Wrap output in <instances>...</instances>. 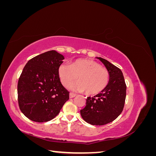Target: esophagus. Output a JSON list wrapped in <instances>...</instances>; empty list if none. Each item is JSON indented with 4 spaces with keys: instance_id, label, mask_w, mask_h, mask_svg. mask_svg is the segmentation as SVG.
<instances>
[{
    "instance_id": "34e87169",
    "label": "esophagus",
    "mask_w": 156,
    "mask_h": 156,
    "mask_svg": "<svg viewBox=\"0 0 156 156\" xmlns=\"http://www.w3.org/2000/svg\"><path fill=\"white\" fill-rule=\"evenodd\" d=\"M75 96H76V94H73L72 92H71L69 94V98H74Z\"/></svg>"
}]
</instances>
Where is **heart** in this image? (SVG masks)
I'll return each mask as SVG.
<instances>
[{
  "label": "heart",
  "mask_w": 156,
  "mask_h": 156,
  "mask_svg": "<svg viewBox=\"0 0 156 156\" xmlns=\"http://www.w3.org/2000/svg\"><path fill=\"white\" fill-rule=\"evenodd\" d=\"M60 81L68 87L77 78L79 81L71 84L73 90L83 92L88 95L101 92L109 82V73L100 64L89 59H79L71 65L62 64L58 68Z\"/></svg>",
  "instance_id": "b5f03b06"
}]
</instances>
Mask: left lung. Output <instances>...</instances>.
Instances as JSON below:
<instances>
[{
  "instance_id": "left-lung-1",
  "label": "left lung",
  "mask_w": 156,
  "mask_h": 156,
  "mask_svg": "<svg viewBox=\"0 0 156 156\" xmlns=\"http://www.w3.org/2000/svg\"><path fill=\"white\" fill-rule=\"evenodd\" d=\"M109 73V82L100 94L88 97L86 106L80 111L87 123L102 126L115 120L123 111L126 96V84L122 71L108 60L96 57Z\"/></svg>"
}]
</instances>
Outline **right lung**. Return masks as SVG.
I'll return each mask as SVG.
<instances>
[{"mask_svg":"<svg viewBox=\"0 0 156 156\" xmlns=\"http://www.w3.org/2000/svg\"><path fill=\"white\" fill-rule=\"evenodd\" d=\"M64 56L55 50L47 51L28 61L17 84L18 103L26 117L45 122L58 115L69 92L60 82L58 68Z\"/></svg>","mask_w":156,"mask_h":156,"instance_id":"obj_1","label":"right lung"}]
</instances>
